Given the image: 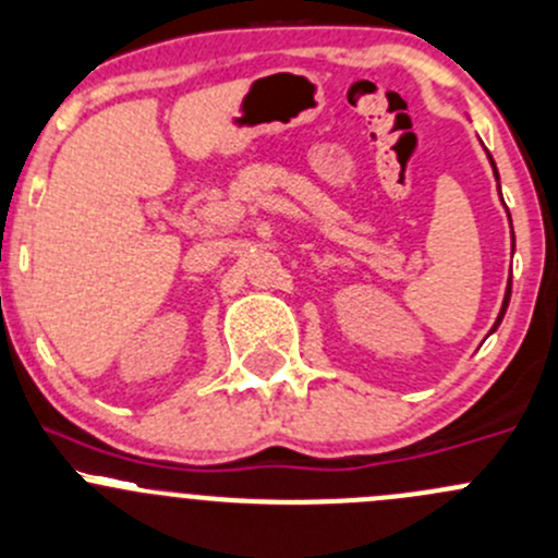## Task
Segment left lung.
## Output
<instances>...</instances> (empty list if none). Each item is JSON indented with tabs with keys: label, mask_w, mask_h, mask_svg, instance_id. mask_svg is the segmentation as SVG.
Returning <instances> with one entry per match:
<instances>
[{
	"label": "left lung",
	"mask_w": 558,
	"mask_h": 558,
	"mask_svg": "<svg viewBox=\"0 0 558 558\" xmlns=\"http://www.w3.org/2000/svg\"><path fill=\"white\" fill-rule=\"evenodd\" d=\"M488 162H490V168H494V179L499 181V170H496V165H494V157H490L488 154ZM501 195V192H499ZM507 217H510V211H507ZM510 230H512V222H510ZM512 246H515V235H512ZM510 292H512V281H507V290H505V301H501V308H499V317H496V323H494V328H490V333H494L496 328H499V323H501V317H505V312H507V303H510Z\"/></svg>",
	"instance_id": "left-lung-1"
}]
</instances>
